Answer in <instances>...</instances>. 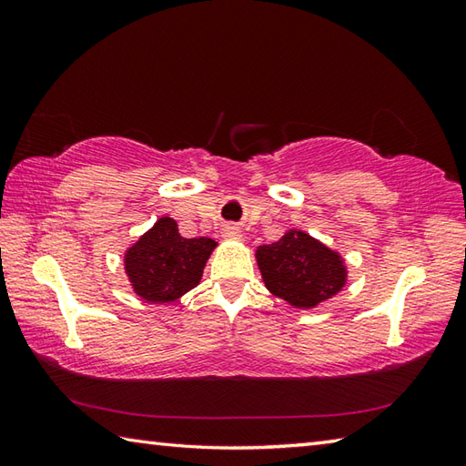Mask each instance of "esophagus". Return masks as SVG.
I'll return each mask as SVG.
<instances>
[{
    "label": "esophagus",
    "mask_w": 466,
    "mask_h": 466,
    "mask_svg": "<svg viewBox=\"0 0 466 466\" xmlns=\"http://www.w3.org/2000/svg\"><path fill=\"white\" fill-rule=\"evenodd\" d=\"M222 238H226V240H242L244 234L236 224H226L222 228Z\"/></svg>",
    "instance_id": "1"
}]
</instances>
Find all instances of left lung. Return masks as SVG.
<instances>
[{"mask_svg":"<svg viewBox=\"0 0 466 466\" xmlns=\"http://www.w3.org/2000/svg\"><path fill=\"white\" fill-rule=\"evenodd\" d=\"M256 264L264 286L292 309L312 310L334 299L346 282V260L300 228H290L279 242L256 248Z\"/></svg>","mask_w":466,"mask_h":466,"instance_id":"1","label":"left lung"}]
</instances>
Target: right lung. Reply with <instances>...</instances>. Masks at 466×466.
Returning a JSON list of instances; mask_svg holds the SVG:
<instances>
[{
	"mask_svg": "<svg viewBox=\"0 0 466 466\" xmlns=\"http://www.w3.org/2000/svg\"><path fill=\"white\" fill-rule=\"evenodd\" d=\"M218 246L212 238H184L172 218H157L124 252V270L142 300L167 304L202 280L204 266Z\"/></svg>",
	"mask_w": 466,
	"mask_h": 466,
	"instance_id": "1",
	"label": "right lung"
}]
</instances>
